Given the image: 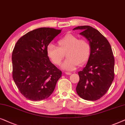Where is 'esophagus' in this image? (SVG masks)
Segmentation results:
<instances>
[{"instance_id":"esophagus-1","label":"esophagus","mask_w":125,"mask_h":125,"mask_svg":"<svg viewBox=\"0 0 125 125\" xmlns=\"http://www.w3.org/2000/svg\"><path fill=\"white\" fill-rule=\"evenodd\" d=\"M65 74L66 75H71L72 73H70V72H65Z\"/></svg>"}]
</instances>
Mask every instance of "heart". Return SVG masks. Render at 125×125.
I'll list each match as a JSON object with an SVG mask.
<instances>
[{"mask_svg": "<svg viewBox=\"0 0 125 125\" xmlns=\"http://www.w3.org/2000/svg\"><path fill=\"white\" fill-rule=\"evenodd\" d=\"M59 48L50 43L46 48L48 57L55 65H59L66 53V59L61 68L66 71H73L78 64L82 65L89 59L90 46L85 39H79L77 36L67 34L58 41Z\"/></svg>", "mask_w": 125, "mask_h": 125, "instance_id": "b5f03b06", "label": "heart"}]
</instances>
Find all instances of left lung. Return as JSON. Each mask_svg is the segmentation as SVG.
Masks as SVG:
<instances>
[{"label":"left lung","mask_w":125,"mask_h":125,"mask_svg":"<svg viewBox=\"0 0 125 125\" xmlns=\"http://www.w3.org/2000/svg\"><path fill=\"white\" fill-rule=\"evenodd\" d=\"M87 39L90 54L87 64L78 72L79 81L76 91L78 95L87 101H96L109 89L114 78V58L107 39L97 30L89 26H78L73 30Z\"/></svg>","instance_id":"left-lung-1"}]
</instances>
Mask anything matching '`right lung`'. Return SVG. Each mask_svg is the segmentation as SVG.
<instances>
[{"instance_id":"1","label":"right lung","mask_w":125,"mask_h":125,"mask_svg":"<svg viewBox=\"0 0 125 125\" xmlns=\"http://www.w3.org/2000/svg\"><path fill=\"white\" fill-rule=\"evenodd\" d=\"M62 30L42 27L20 38L12 54V77L21 94L31 101L49 98L62 71L48 57L47 46Z\"/></svg>"}]
</instances>
